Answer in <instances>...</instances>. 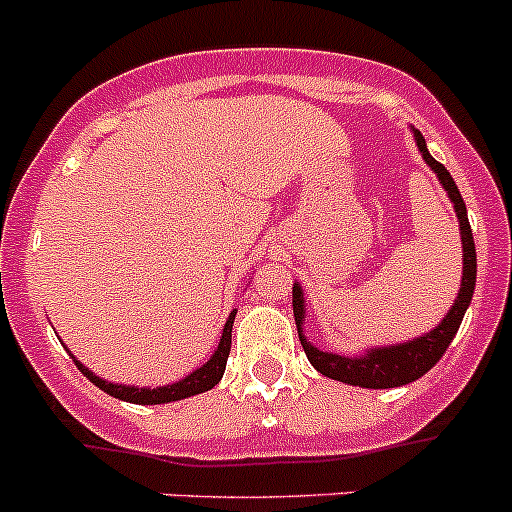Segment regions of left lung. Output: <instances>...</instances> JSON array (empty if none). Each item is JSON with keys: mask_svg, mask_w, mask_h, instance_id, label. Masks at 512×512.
Segmentation results:
<instances>
[{"mask_svg": "<svg viewBox=\"0 0 512 512\" xmlns=\"http://www.w3.org/2000/svg\"><path fill=\"white\" fill-rule=\"evenodd\" d=\"M415 142H418V150L423 152V160L433 167L438 180L443 182V187L448 190L450 200H453L455 215H458L460 222V240H463V282H460L458 300L453 302V307H450L448 315L443 317V322H440L435 330H430L428 335L418 337V340L403 342V345L382 347V350L377 347V350H370L362 357L332 355V352L317 350L315 345H310V342L302 337L305 300H302L300 285L292 287V310H295L297 332H300V342L307 360H310L312 367H315L317 372H322L325 377L347 382V385H357V388H400V385H408V382L423 377L430 367H435V362L443 357V352L448 350L455 332H458L460 322H463L465 310H468L470 300H473L478 262H475V242L473 230H470L468 222V210H465V202L463 197H460L455 180L438 160H433V155L428 152L423 135H420L418 130H415Z\"/></svg>", "mask_w": 512, "mask_h": 512, "instance_id": "obj_1", "label": "left lung"}]
</instances>
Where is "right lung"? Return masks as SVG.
Returning <instances> with one entry per match:
<instances>
[{
  "mask_svg": "<svg viewBox=\"0 0 512 512\" xmlns=\"http://www.w3.org/2000/svg\"><path fill=\"white\" fill-rule=\"evenodd\" d=\"M232 322H235V310L230 312V320L225 322V330H222L220 345H217L215 355H212L205 365L197 367L195 372H190L185 380L172 382V385H165V388H127V385H112V382L92 375V370H87V367H84L79 360H74V362H77L79 372H82V375H87V380H92L99 390H104V393L112 395V398L127 400V403H137V405L172 403V400H182V398H190V395L212 390L217 382L222 380V375H225L227 357H230V347H232Z\"/></svg>",
  "mask_w": 512,
  "mask_h": 512,
  "instance_id": "obj_1",
  "label": "right lung"
}]
</instances>
